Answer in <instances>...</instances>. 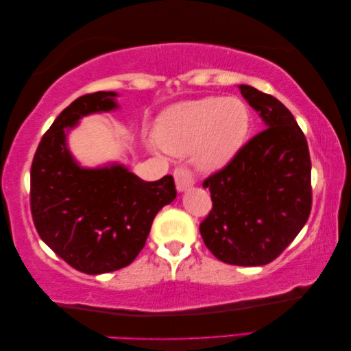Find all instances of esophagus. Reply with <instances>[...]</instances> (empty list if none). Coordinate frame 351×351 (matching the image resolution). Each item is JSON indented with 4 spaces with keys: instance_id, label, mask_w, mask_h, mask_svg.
Returning a JSON list of instances; mask_svg holds the SVG:
<instances>
[{
    "instance_id": "esophagus-1",
    "label": "esophagus",
    "mask_w": 351,
    "mask_h": 351,
    "mask_svg": "<svg viewBox=\"0 0 351 351\" xmlns=\"http://www.w3.org/2000/svg\"><path fill=\"white\" fill-rule=\"evenodd\" d=\"M173 176H175V182H176V189L180 191H185L187 189L193 187L196 182V178L195 173L187 167L180 166L176 167L173 171Z\"/></svg>"
}]
</instances>
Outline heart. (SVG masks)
<instances>
[{
	"label": "heart",
	"mask_w": 351,
	"mask_h": 351,
	"mask_svg": "<svg viewBox=\"0 0 351 351\" xmlns=\"http://www.w3.org/2000/svg\"><path fill=\"white\" fill-rule=\"evenodd\" d=\"M250 128V113L238 98H208L178 104L160 119L156 138L167 152H193L202 169H217L240 151Z\"/></svg>",
	"instance_id": "obj_1"
}]
</instances>
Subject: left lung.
Masks as SVG:
<instances>
[{
    "label": "left lung",
    "instance_id": "8db88e82",
    "mask_svg": "<svg viewBox=\"0 0 351 351\" xmlns=\"http://www.w3.org/2000/svg\"><path fill=\"white\" fill-rule=\"evenodd\" d=\"M240 90L265 130L204 181L213 210L199 230L221 263L256 267L278 258L309 219L311 156L306 137L279 99L252 86Z\"/></svg>",
    "mask_w": 351,
    "mask_h": 351
}]
</instances>
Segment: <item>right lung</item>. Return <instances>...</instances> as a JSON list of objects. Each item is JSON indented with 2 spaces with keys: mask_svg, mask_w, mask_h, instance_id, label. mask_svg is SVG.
I'll return each instance as SVG.
<instances>
[{
  "mask_svg": "<svg viewBox=\"0 0 351 351\" xmlns=\"http://www.w3.org/2000/svg\"><path fill=\"white\" fill-rule=\"evenodd\" d=\"M114 92L80 96L43 134L32 164L29 206L37 234L78 271L101 274L130 265L152 221L176 197L171 175L146 182L123 166L83 169L66 147L68 126L116 108Z\"/></svg>",
  "mask_w": 351,
  "mask_h": 351,
  "instance_id": "right-lung-1",
  "label": "right lung"
}]
</instances>
